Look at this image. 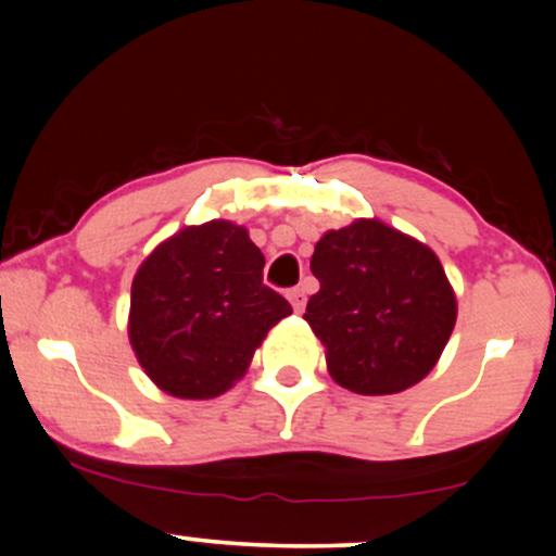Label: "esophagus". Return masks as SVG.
Wrapping results in <instances>:
<instances>
[{
	"label": "esophagus",
	"instance_id": "1",
	"mask_svg": "<svg viewBox=\"0 0 556 556\" xmlns=\"http://www.w3.org/2000/svg\"><path fill=\"white\" fill-rule=\"evenodd\" d=\"M287 300H290L292 311H295V314H300V311L305 308V290H303V287H295V290L287 292Z\"/></svg>",
	"mask_w": 556,
	"mask_h": 556
}]
</instances>
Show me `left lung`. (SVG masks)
I'll return each mask as SVG.
<instances>
[{
    "label": "left lung",
    "instance_id": "left-lung-1",
    "mask_svg": "<svg viewBox=\"0 0 556 556\" xmlns=\"http://www.w3.org/2000/svg\"><path fill=\"white\" fill-rule=\"evenodd\" d=\"M311 271L321 290L303 318L337 384L397 394L431 374L455 329L457 298L426 242L381 219H355L324 232Z\"/></svg>",
    "mask_w": 556,
    "mask_h": 556
}]
</instances>
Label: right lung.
<instances>
[{"label": "right lung", "instance_id": "obj_1", "mask_svg": "<svg viewBox=\"0 0 556 556\" xmlns=\"http://www.w3.org/2000/svg\"><path fill=\"white\" fill-rule=\"evenodd\" d=\"M264 253L227 219L188 225L159 242L132 277L127 337L162 392L212 400L245 376L290 303L264 285Z\"/></svg>", "mask_w": 556, "mask_h": 556}]
</instances>
